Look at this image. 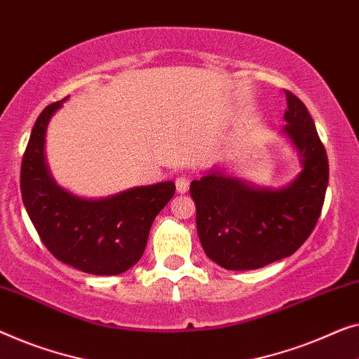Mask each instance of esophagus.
Listing matches in <instances>:
<instances>
[{
    "label": "esophagus",
    "mask_w": 359,
    "mask_h": 359,
    "mask_svg": "<svg viewBox=\"0 0 359 359\" xmlns=\"http://www.w3.org/2000/svg\"><path fill=\"white\" fill-rule=\"evenodd\" d=\"M175 184H176V191L181 192V194H184V192L189 189V180L184 178V176H180V178H176Z\"/></svg>",
    "instance_id": "34e87169"
}]
</instances>
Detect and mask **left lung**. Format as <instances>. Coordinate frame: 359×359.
Masks as SVG:
<instances>
[{
  "mask_svg": "<svg viewBox=\"0 0 359 359\" xmlns=\"http://www.w3.org/2000/svg\"><path fill=\"white\" fill-rule=\"evenodd\" d=\"M283 133L303 170L280 189L259 188L209 171L191 183L197 235L207 257L226 270H252L292 256L319 220L329 160L308 108L290 90Z\"/></svg>",
  "mask_w": 359,
  "mask_h": 359,
  "instance_id": "8db88e82",
  "label": "left lung"
}]
</instances>
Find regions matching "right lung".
<instances>
[{
  "label": "right lung",
  "instance_id": "right-lung-1",
  "mask_svg": "<svg viewBox=\"0 0 359 359\" xmlns=\"http://www.w3.org/2000/svg\"><path fill=\"white\" fill-rule=\"evenodd\" d=\"M63 102L46 107L32 128L20 165L25 210L58 261L86 273H123L142 257L150 226L173 197L175 183L141 186L105 199H82L60 188L45 162V133Z\"/></svg>",
  "mask_w": 359,
  "mask_h": 359
}]
</instances>
